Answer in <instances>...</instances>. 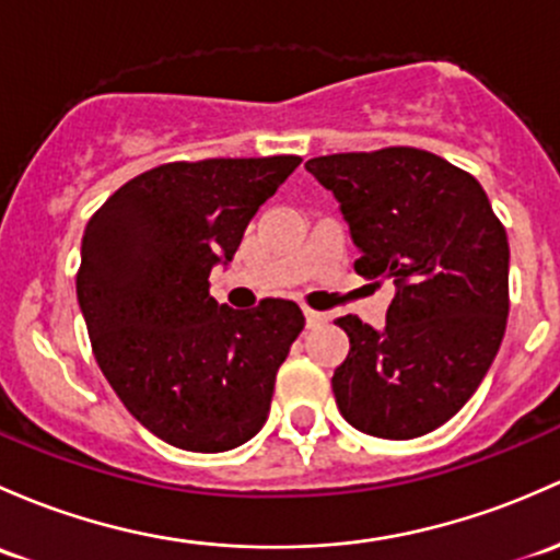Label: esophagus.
I'll return each mask as SVG.
<instances>
[{
    "mask_svg": "<svg viewBox=\"0 0 560 560\" xmlns=\"http://www.w3.org/2000/svg\"><path fill=\"white\" fill-rule=\"evenodd\" d=\"M325 322H327V314H319V311H314V308H305V325L319 327V325H325Z\"/></svg>",
    "mask_w": 560,
    "mask_h": 560,
    "instance_id": "1",
    "label": "esophagus"
}]
</instances>
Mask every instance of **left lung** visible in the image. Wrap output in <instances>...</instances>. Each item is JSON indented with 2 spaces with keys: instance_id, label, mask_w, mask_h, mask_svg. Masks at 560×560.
<instances>
[{
  "instance_id": "obj_1",
  "label": "left lung",
  "mask_w": 560,
  "mask_h": 560,
  "mask_svg": "<svg viewBox=\"0 0 560 560\" xmlns=\"http://www.w3.org/2000/svg\"><path fill=\"white\" fill-rule=\"evenodd\" d=\"M349 220L364 279H392L386 327L340 316L349 357L332 375L359 432L410 440L443 427L486 378L510 314V244L472 174L416 147L311 158Z\"/></svg>"
}]
</instances>
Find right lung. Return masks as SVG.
Wrapping results in <instances>:
<instances>
[{
	"mask_svg": "<svg viewBox=\"0 0 560 560\" xmlns=\"http://www.w3.org/2000/svg\"><path fill=\"white\" fill-rule=\"evenodd\" d=\"M298 155L176 161L133 176L88 220L78 300L104 378L174 448L220 453L262 429L276 373L303 332L298 303L217 305L209 273L233 260Z\"/></svg>",
	"mask_w": 560,
	"mask_h": 560,
	"instance_id": "right-lung-1",
	"label": "right lung"
}]
</instances>
